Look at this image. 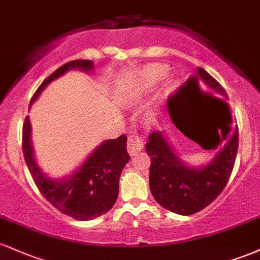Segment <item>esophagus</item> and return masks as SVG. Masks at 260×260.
I'll return each instance as SVG.
<instances>
[{"label":"esophagus","instance_id":"1","mask_svg":"<svg viewBox=\"0 0 260 260\" xmlns=\"http://www.w3.org/2000/svg\"><path fill=\"white\" fill-rule=\"evenodd\" d=\"M144 148V142H143L142 138L136 134H129L127 139V149H128V153L131 155L137 154L138 151L143 150Z\"/></svg>","mask_w":260,"mask_h":260}]
</instances>
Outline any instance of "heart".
<instances>
[{
  "label": "heart",
  "mask_w": 260,
  "mask_h": 260,
  "mask_svg": "<svg viewBox=\"0 0 260 260\" xmlns=\"http://www.w3.org/2000/svg\"><path fill=\"white\" fill-rule=\"evenodd\" d=\"M162 76H164L162 68H153V70L149 71L147 77H145V83H148V84H153V83L156 82V80H159Z\"/></svg>",
  "instance_id": "heart-1"
}]
</instances>
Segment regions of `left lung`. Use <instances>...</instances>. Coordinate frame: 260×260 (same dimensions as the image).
Here are the masks:
<instances>
[{
	"label": "left lung",
	"mask_w": 260,
	"mask_h": 260,
	"mask_svg": "<svg viewBox=\"0 0 260 260\" xmlns=\"http://www.w3.org/2000/svg\"><path fill=\"white\" fill-rule=\"evenodd\" d=\"M193 80L198 89H201L199 80H203L215 94L226 96L221 84L203 68H199ZM213 99L228 109L229 120L225 126L220 127L221 134L217 132V140L209 149L215 150L222 144L223 147L204 169L184 166L162 133L157 131L149 134L145 144V150L151 159L149 170L151 194L161 207L180 215H192L215 201L228 184L235 166L238 150V128L231 127L232 117L228 101L217 96H213Z\"/></svg>",
	"instance_id": "8db88e82"
}]
</instances>
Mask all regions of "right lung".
I'll return each mask as SVG.
<instances>
[{
  "instance_id": "1",
  "label": "right lung",
  "mask_w": 260,
  "mask_h": 260,
  "mask_svg": "<svg viewBox=\"0 0 260 260\" xmlns=\"http://www.w3.org/2000/svg\"><path fill=\"white\" fill-rule=\"evenodd\" d=\"M73 68L90 71L92 62L89 59H74L61 66L41 83L32 95L30 105L50 82ZM22 150L39 192L62 214L80 221L103 215L113 207L118 196L121 172L131 159L127 153V137L122 134L116 139L106 140L95 149L70 178L61 182L50 180L41 174L34 160L28 116L23 123Z\"/></svg>"
}]
</instances>
